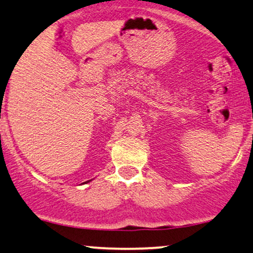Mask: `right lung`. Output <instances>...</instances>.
I'll return each instance as SVG.
<instances>
[{"mask_svg": "<svg viewBox=\"0 0 253 253\" xmlns=\"http://www.w3.org/2000/svg\"><path fill=\"white\" fill-rule=\"evenodd\" d=\"M87 182H88V181H87ZM85 183H86V182H85Z\"/></svg>", "mask_w": 253, "mask_h": 253, "instance_id": "1", "label": "right lung"}]
</instances>
